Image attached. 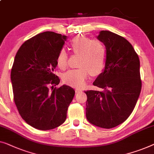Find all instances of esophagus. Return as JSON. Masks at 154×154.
<instances>
[{
  "label": "esophagus",
  "mask_w": 154,
  "mask_h": 154,
  "mask_svg": "<svg viewBox=\"0 0 154 154\" xmlns=\"http://www.w3.org/2000/svg\"><path fill=\"white\" fill-rule=\"evenodd\" d=\"M75 92H76V93H78V92H82V90H81V89H80V88H75Z\"/></svg>",
  "instance_id": "1"
}]
</instances>
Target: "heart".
<instances>
[{
  "instance_id": "heart-1",
  "label": "heart",
  "mask_w": 154,
  "mask_h": 154,
  "mask_svg": "<svg viewBox=\"0 0 154 154\" xmlns=\"http://www.w3.org/2000/svg\"><path fill=\"white\" fill-rule=\"evenodd\" d=\"M71 48L75 54H79V67L68 70L62 75L65 83L72 86H82L90 74L98 75L106 66L107 52L105 46L99 40H93L84 35H78L71 42ZM68 53L61 49L57 57V64L64 69L67 66Z\"/></svg>"
}]
</instances>
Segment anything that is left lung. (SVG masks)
I'll use <instances>...</instances> for the list:
<instances>
[{"label": "left lung", "instance_id": "8db88e82", "mask_svg": "<svg viewBox=\"0 0 154 154\" xmlns=\"http://www.w3.org/2000/svg\"><path fill=\"white\" fill-rule=\"evenodd\" d=\"M97 39L106 48L104 69L93 82L103 91L88 90L86 117L93 125L112 128L132 113L142 88L140 60L133 46L123 37L101 30Z\"/></svg>", "mask_w": 154, "mask_h": 154}]
</instances>
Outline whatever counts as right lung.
<instances>
[{"label":"right lung","mask_w":154,"mask_h":154,"mask_svg":"<svg viewBox=\"0 0 154 154\" xmlns=\"http://www.w3.org/2000/svg\"><path fill=\"white\" fill-rule=\"evenodd\" d=\"M66 39L54 32L39 33L24 42L14 57L11 71L14 103L24 121L39 130L63 124L74 97L69 86L54 88L60 83L54 74L57 57Z\"/></svg>","instance_id":"add662e5"}]
</instances>
